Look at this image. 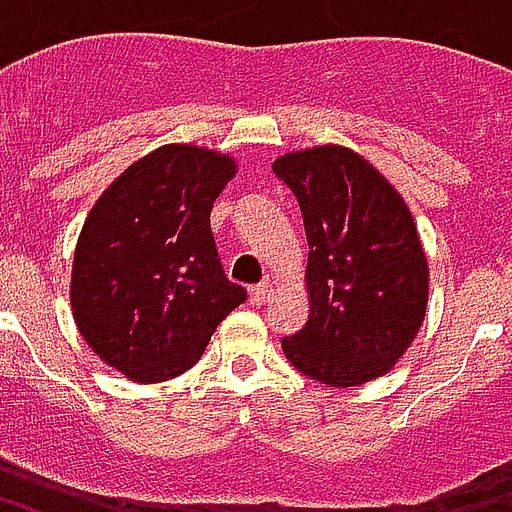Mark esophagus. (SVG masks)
<instances>
[{"label":"esophagus","instance_id":"esophagus-1","mask_svg":"<svg viewBox=\"0 0 512 512\" xmlns=\"http://www.w3.org/2000/svg\"><path fill=\"white\" fill-rule=\"evenodd\" d=\"M271 290H274L271 282H260V285H255V288L249 290V301H252V304H266V301L271 299Z\"/></svg>","mask_w":512,"mask_h":512}]
</instances>
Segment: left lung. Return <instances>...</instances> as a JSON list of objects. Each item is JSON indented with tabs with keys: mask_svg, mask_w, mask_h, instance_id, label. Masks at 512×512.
<instances>
[{
	"mask_svg": "<svg viewBox=\"0 0 512 512\" xmlns=\"http://www.w3.org/2000/svg\"><path fill=\"white\" fill-rule=\"evenodd\" d=\"M271 167L299 200L310 246V318L282 337L288 362L329 386L386 376L428 310V257L406 200L343 145L285 153Z\"/></svg>",
	"mask_w": 512,
	"mask_h": 512,
	"instance_id": "1",
	"label": "left lung"
}]
</instances>
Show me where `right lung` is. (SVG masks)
I'll use <instances>...</instances> for the list:
<instances>
[{
	"instance_id": "right-lung-1",
	"label": "right lung",
	"mask_w": 512,
	"mask_h": 512,
	"mask_svg": "<svg viewBox=\"0 0 512 512\" xmlns=\"http://www.w3.org/2000/svg\"><path fill=\"white\" fill-rule=\"evenodd\" d=\"M235 158L164 145L109 183L73 252L71 307L106 365L156 384L200 362L216 326L246 299L224 277L211 208Z\"/></svg>"
}]
</instances>
